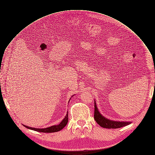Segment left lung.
<instances>
[{
    "label": "left lung",
    "mask_w": 155,
    "mask_h": 155,
    "mask_svg": "<svg viewBox=\"0 0 155 155\" xmlns=\"http://www.w3.org/2000/svg\"><path fill=\"white\" fill-rule=\"evenodd\" d=\"M94 120L96 122L103 128L106 129H118V128L123 127L124 126L128 125L130 124V122H117V121H113L106 118L101 114L99 112L97 107L96 106V101H94Z\"/></svg>",
    "instance_id": "obj_1"
}]
</instances>
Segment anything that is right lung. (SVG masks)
<instances>
[{"mask_svg": "<svg viewBox=\"0 0 155 155\" xmlns=\"http://www.w3.org/2000/svg\"><path fill=\"white\" fill-rule=\"evenodd\" d=\"M68 112H67V114L65 116L64 118L62 120V122L58 125H53L48 128H45V129H36V128H32V127H30L24 125H23L26 128H28V129L33 130H35L40 132H45V133H51V132H58L59 130H61V129H63V128L66 125V124H68Z\"/></svg>", "mask_w": 155, "mask_h": 155, "instance_id": "add662e5", "label": "right lung"}]
</instances>
